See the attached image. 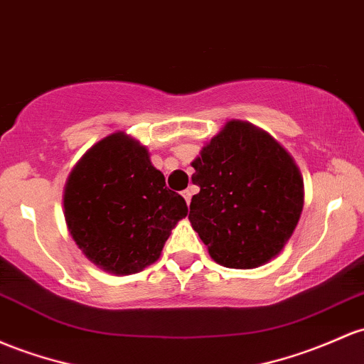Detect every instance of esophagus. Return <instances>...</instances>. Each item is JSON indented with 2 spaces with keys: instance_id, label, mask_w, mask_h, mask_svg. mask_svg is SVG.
I'll return each instance as SVG.
<instances>
[{
  "instance_id": "34e87169",
  "label": "esophagus",
  "mask_w": 364,
  "mask_h": 364,
  "mask_svg": "<svg viewBox=\"0 0 364 364\" xmlns=\"http://www.w3.org/2000/svg\"><path fill=\"white\" fill-rule=\"evenodd\" d=\"M181 195H183V198H185V200H186V203H190V200H191V190H183Z\"/></svg>"
}]
</instances>
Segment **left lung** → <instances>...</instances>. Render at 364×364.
I'll return each instance as SVG.
<instances>
[{
	"instance_id": "1",
	"label": "left lung",
	"mask_w": 364,
	"mask_h": 364,
	"mask_svg": "<svg viewBox=\"0 0 364 364\" xmlns=\"http://www.w3.org/2000/svg\"><path fill=\"white\" fill-rule=\"evenodd\" d=\"M191 226L219 264L250 269L273 259L292 237L302 178L292 157L264 131L230 121L191 162Z\"/></svg>"
}]
</instances>
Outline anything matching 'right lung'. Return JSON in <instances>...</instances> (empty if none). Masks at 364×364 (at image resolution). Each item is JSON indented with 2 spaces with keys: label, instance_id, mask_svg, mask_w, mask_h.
Returning a JSON list of instances; mask_svg holds the SVG:
<instances>
[{
  "label": "right lung",
  "instance_id": "add662e5",
  "mask_svg": "<svg viewBox=\"0 0 364 364\" xmlns=\"http://www.w3.org/2000/svg\"><path fill=\"white\" fill-rule=\"evenodd\" d=\"M63 209L79 249L115 274L157 261L171 230L188 214L145 146L124 133L103 138L72 169Z\"/></svg>",
  "mask_w": 364,
  "mask_h": 364
}]
</instances>
